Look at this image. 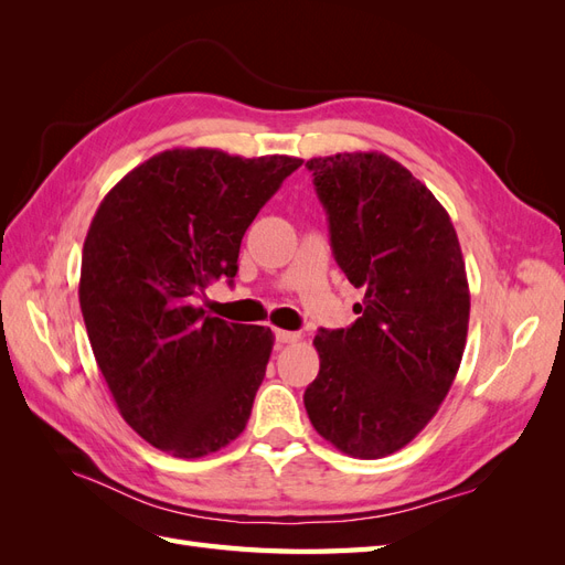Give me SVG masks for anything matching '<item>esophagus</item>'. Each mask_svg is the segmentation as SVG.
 Masks as SVG:
<instances>
[{"instance_id":"1","label":"esophagus","mask_w":565,"mask_h":565,"mask_svg":"<svg viewBox=\"0 0 565 565\" xmlns=\"http://www.w3.org/2000/svg\"><path fill=\"white\" fill-rule=\"evenodd\" d=\"M276 341L278 344H295V341H299V334L287 332V330H276Z\"/></svg>"}]
</instances>
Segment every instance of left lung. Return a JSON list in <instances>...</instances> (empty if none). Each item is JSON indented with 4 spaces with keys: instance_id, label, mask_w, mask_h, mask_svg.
<instances>
[{
    "instance_id": "1",
    "label": "left lung",
    "mask_w": 565,
    "mask_h": 565,
    "mask_svg": "<svg viewBox=\"0 0 565 565\" xmlns=\"http://www.w3.org/2000/svg\"><path fill=\"white\" fill-rule=\"evenodd\" d=\"M332 254L363 303L347 330H320V372L303 393L313 429L341 452L405 448L448 396L469 328V282L452 221L382 152L306 162Z\"/></svg>"
}]
</instances>
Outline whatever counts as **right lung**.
<instances>
[{
  "label": "right lung",
  "instance_id": "obj_1",
  "mask_svg": "<svg viewBox=\"0 0 565 565\" xmlns=\"http://www.w3.org/2000/svg\"><path fill=\"white\" fill-rule=\"evenodd\" d=\"M299 167L174 148L131 169L96 210L82 316L119 415L152 448L198 459L245 431L273 332L212 318L195 297L233 282L245 231Z\"/></svg>",
  "mask_w": 565,
  "mask_h": 565
}]
</instances>
